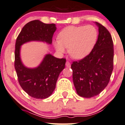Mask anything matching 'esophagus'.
Here are the masks:
<instances>
[{
  "label": "esophagus",
  "instance_id": "34e87169",
  "mask_svg": "<svg viewBox=\"0 0 125 125\" xmlns=\"http://www.w3.org/2000/svg\"><path fill=\"white\" fill-rule=\"evenodd\" d=\"M66 67H70V66H71L70 63L69 62V61H67V62H66Z\"/></svg>",
  "mask_w": 125,
  "mask_h": 125
}]
</instances>
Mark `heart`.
I'll use <instances>...</instances> for the list:
<instances>
[{"label":"heart","instance_id":"obj_1","mask_svg":"<svg viewBox=\"0 0 125 125\" xmlns=\"http://www.w3.org/2000/svg\"><path fill=\"white\" fill-rule=\"evenodd\" d=\"M97 31L92 25L68 26L58 36V41L54 45L58 52L63 53L68 48L69 54L75 59L86 57L95 45Z\"/></svg>","mask_w":125,"mask_h":125}]
</instances>
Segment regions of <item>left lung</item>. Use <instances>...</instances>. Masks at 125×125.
Instances as JSON below:
<instances>
[{"instance_id": "left-lung-1", "label": "left lung", "mask_w": 125, "mask_h": 125, "mask_svg": "<svg viewBox=\"0 0 125 125\" xmlns=\"http://www.w3.org/2000/svg\"><path fill=\"white\" fill-rule=\"evenodd\" d=\"M99 28L97 42L89 54L73 62V80L77 94L90 98L99 94L110 81L114 67V44L109 31L96 22Z\"/></svg>"}]
</instances>
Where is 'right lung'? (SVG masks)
<instances>
[{
  "instance_id": "add662e5",
  "label": "right lung",
  "mask_w": 125,
  "mask_h": 125,
  "mask_svg": "<svg viewBox=\"0 0 125 125\" xmlns=\"http://www.w3.org/2000/svg\"><path fill=\"white\" fill-rule=\"evenodd\" d=\"M56 29L54 23H44L39 20L31 21L23 26L17 38L14 67L18 83L23 91L35 99H43L51 95L60 73L65 67L66 59H59L48 54L45 56L39 67L28 69L21 61V45L33 40L51 44Z\"/></svg>"
}]
</instances>
